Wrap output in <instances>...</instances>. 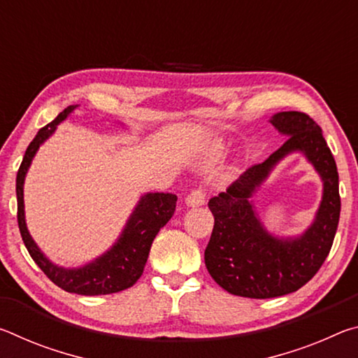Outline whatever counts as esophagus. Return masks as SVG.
<instances>
[{
	"mask_svg": "<svg viewBox=\"0 0 358 358\" xmlns=\"http://www.w3.org/2000/svg\"><path fill=\"white\" fill-rule=\"evenodd\" d=\"M205 203V192L197 187V189H192L189 194L186 196V205L187 207H201V205Z\"/></svg>",
	"mask_w": 358,
	"mask_h": 358,
	"instance_id": "esophagus-1",
	"label": "esophagus"
}]
</instances>
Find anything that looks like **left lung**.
Here are the masks:
<instances>
[{
  "instance_id": "1",
  "label": "left lung",
  "mask_w": 358,
  "mask_h": 358,
  "mask_svg": "<svg viewBox=\"0 0 358 358\" xmlns=\"http://www.w3.org/2000/svg\"><path fill=\"white\" fill-rule=\"evenodd\" d=\"M270 123L286 142L208 202L215 226L205 265L224 290L248 299H273L305 286L329 256L341 211L336 162L316 121L303 112H280ZM295 150L305 154L323 178V201L301 236L275 238L259 222L250 197L277 162Z\"/></svg>"
}]
</instances>
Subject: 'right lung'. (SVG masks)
<instances>
[{"mask_svg": "<svg viewBox=\"0 0 358 358\" xmlns=\"http://www.w3.org/2000/svg\"><path fill=\"white\" fill-rule=\"evenodd\" d=\"M77 107L78 106L66 107L52 123L39 129L33 142L28 145L15 181L17 221H19L22 240L29 256L47 275L48 280L55 282L58 287H62L66 292L78 295L115 294L134 286L138 278L142 276L151 243L159 229L164 227L172 217L175 207H177V196L171 192H148L142 196L115 245L87 265L78 266V268H64L47 259L28 232L25 205H23V183H25L27 172L31 166L36 151L55 132L57 126L68 118Z\"/></svg>", "mask_w": 358, "mask_h": 358, "instance_id": "add662e5", "label": "right lung"}]
</instances>
